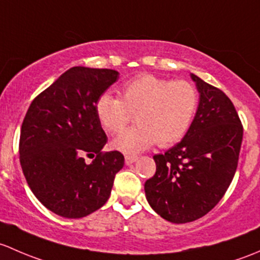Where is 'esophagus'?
I'll use <instances>...</instances> for the list:
<instances>
[{
    "label": "esophagus",
    "mask_w": 260,
    "mask_h": 260,
    "mask_svg": "<svg viewBox=\"0 0 260 260\" xmlns=\"http://www.w3.org/2000/svg\"><path fill=\"white\" fill-rule=\"evenodd\" d=\"M136 160H138V156H136V155H126V156H125V164L131 165L134 164Z\"/></svg>",
    "instance_id": "esophagus-1"
}]
</instances>
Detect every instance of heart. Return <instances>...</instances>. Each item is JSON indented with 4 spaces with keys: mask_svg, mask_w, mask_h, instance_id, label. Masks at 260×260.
Instances as JSON below:
<instances>
[{
    "mask_svg": "<svg viewBox=\"0 0 260 260\" xmlns=\"http://www.w3.org/2000/svg\"><path fill=\"white\" fill-rule=\"evenodd\" d=\"M198 90L186 80L161 79L145 74L121 87V99L110 92L101 93L95 111L101 126L115 135L136 115L138 126L120 134L114 148L136 154L157 143L161 148L180 141L189 130L198 109Z\"/></svg>",
    "mask_w": 260,
    "mask_h": 260,
    "instance_id": "b5f03b06",
    "label": "heart"
}]
</instances>
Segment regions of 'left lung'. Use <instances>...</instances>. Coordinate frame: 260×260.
I'll return each instance as SVG.
<instances>
[{"mask_svg": "<svg viewBox=\"0 0 260 260\" xmlns=\"http://www.w3.org/2000/svg\"><path fill=\"white\" fill-rule=\"evenodd\" d=\"M199 105L188 133L165 154L155 155L156 171L146 180L150 207L175 224L202 218L229 188L238 167L243 125L230 99L190 75Z\"/></svg>", "mask_w": 260, "mask_h": 260, "instance_id": "8db88e82", "label": "left lung"}]
</instances>
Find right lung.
Masks as SVG:
<instances>
[{
	"instance_id": "1",
	"label": "right lung",
	"mask_w": 260,
	"mask_h": 260,
	"mask_svg": "<svg viewBox=\"0 0 260 260\" xmlns=\"http://www.w3.org/2000/svg\"><path fill=\"white\" fill-rule=\"evenodd\" d=\"M119 79L110 69L75 66L35 98L23 119L20 162L35 197L52 213L84 218L100 209L124 167L120 151L103 152L108 136L95 111ZM85 156H95L86 163Z\"/></svg>"
}]
</instances>
